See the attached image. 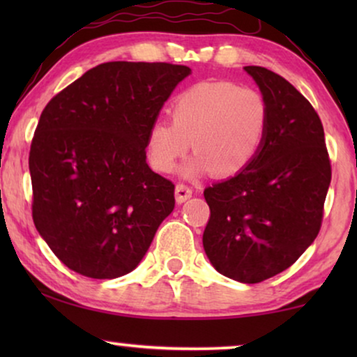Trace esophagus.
Masks as SVG:
<instances>
[{
	"instance_id": "1",
	"label": "esophagus",
	"mask_w": 357,
	"mask_h": 357,
	"mask_svg": "<svg viewBox=\"0 0 357 357\" xmlns=\"http://www.w3.org/2000/svg\"><path fill=\"white\" fill-rule=\"evenodd\" d=\"M192 193L193 190L183 183H178L177 187H175V199H177V203H185L190 197H192Z\"/></svg>"
}]
</instances>
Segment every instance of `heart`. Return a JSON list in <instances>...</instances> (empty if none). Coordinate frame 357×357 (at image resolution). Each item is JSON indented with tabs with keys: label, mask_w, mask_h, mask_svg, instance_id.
Instances as JSON below:
<instances>
[{
	"label": "heart",
	"mask_w": 357,
	"mask_h": 357,
	"mask_svg": "<svg viewBox=\"0 0 357 357\" xmlns=\"http://www.w3.org/2000/svg\"><path fill=\"white\" fill-rule=\"evenodd\" d=\"M169 120H158L146 136V154L158 172H172L177 160L193 153L185 177L211 172L232 177L260 153L270 125V107L260 91L227 81L198 82L175 97Z\"/></svg>",
	"instance_id": "1"
}]
</instances>
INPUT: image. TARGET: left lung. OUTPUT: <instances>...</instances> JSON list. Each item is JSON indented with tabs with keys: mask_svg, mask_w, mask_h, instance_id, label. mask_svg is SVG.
Returning <instances> with one entry per match:
<instances>
[{
	"mask_svg": "<svg viewBox=\"0 0 357 357\" xmlns=\"http://www.w3.org/2000/svg\"><path fill=\"white\" fill-rule=\"evenodd\" d=\"M243 70L268 102L270 125L243 172L204 190L211 216L203 247L221 275L255 284L287 270L315 241L331 165L310 102L266 68Z\"/></svg>",
	"mask_w": 357,
	"mask_h": 357,
	"instance_id": "1",
	"label": "left lung"
}]
</instances>
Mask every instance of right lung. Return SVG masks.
<instances>
[{
  "mask_svg": "<svg viewBox=\"0 0 357 357\" xmlns=\"http://www.w3.org/2000/svg\"><path fill=\"white\" fill-rule=\"evenodd\" d=\"M192 70L109 61L43 109L29 154L32 218L70 270L94 280L133 271L174 211V183L146 162V136Z\"/></svg>",
  "mask_w": 357,
  "mask_h": 357,
  "instance_id": "1",
  "label": "right lung"
}]
</instances>
